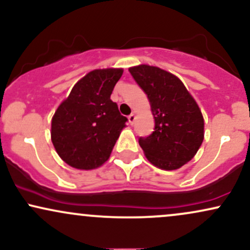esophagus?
<instances>
[{
    "label": "esophagus",
    "instance_id": "1",
    "mask_svg": "<svg viewBox=\"0 0 250 250\" xmlns=\"http://www.w3.org/2000/svg\"><path fill=\"white\" fill-rule=\"evenodd\" d=\"M135 120H136V115H135L134 113L130 114V115L128 116V121H129V123H130V125H134Z\"/></svg>",
    "mask_w": 250,
    "mask_h": 250
}]
</instances>
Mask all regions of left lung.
<instances>
[{
	"mask_svg": "<svg viewBox=\"0 0 250 250\" xmlns=\"http://www.w3.org/2000/svg\"><path fill=\"white\" fill-rule=\"evenodd\" d=\"M147 94L154 131L139 143L149 162L165 170L179 169L197 153L205 137V121L193 96L173 74L153 65L129 68Z\"/></svg>",
	"mask_w": 250,
	"mask_h": 250,
	"instance_id": "8db88e82",
	"label": "left lung"
}]
</instances>
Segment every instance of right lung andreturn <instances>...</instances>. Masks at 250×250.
<instances>
[{
  "mask_svg": "<svg viewBox=\"0 0 250 250\" xmlns=\"http://www.w3.org/2000/svg\"><path fill=\"white\" fill-rule=\"evenodd\" d=\"M122 69H96L82 77L51 120V141L67 165L90 170L102 166L125 127L110 95Z\"/></svg>",
  "mask_w": 250,
  "mask_h": 250,
  "instance_id": "right-lung-1",
  "label": "right lung"
}]
</instances>
